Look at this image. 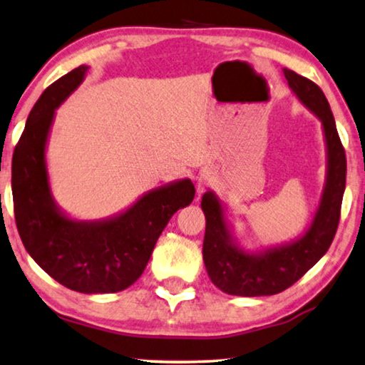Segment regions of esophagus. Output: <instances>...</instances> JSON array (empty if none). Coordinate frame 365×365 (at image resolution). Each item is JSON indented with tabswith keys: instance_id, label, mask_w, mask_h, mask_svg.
Listing matches in <instances>:
<instances>
[{
	"instance_id": "obj_1",
	"label": "esophagus",
	"mask_w": 365,
	"mask_h": 365,
	"mask_svg": "<svg viewBox=\"0 0 365 365\" xmlns=\"http://www.w3.org/2000/svg\"><path fill=\"white\" fill-rule=\"evenodd\" d=\"M211 178H213V172L210 170V168H203L198 173L197 177V192L198 193H203L206 188H208V185L211 183Z\"/></svg>"
}]
</instances>
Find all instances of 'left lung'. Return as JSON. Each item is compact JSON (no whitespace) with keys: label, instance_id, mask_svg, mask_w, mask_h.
<instances>
[{"label":"left lung","instance_id":"left-lung-1","mask_svg":"<svg viewBox=\"0 0 365 365\" xmlns=\"http://www.w3.org/2000/svg\"><path fill=\"white\" fill-rule=\"evenodd\" d=\"M293 93L323 126L326 182L317 213L302 236L264 251H246L232 235L226 208L213 192L201 198L206 217L203 260L211 282L227 295L267 297L284 292L318 262L333 242L346 188V154L329 103L317 83L284 68Z\"/></svg>","mask_w":365,"mask_h":365}]
</instances>
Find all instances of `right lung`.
<instances>
[{
	"label": "right lung",
	"mask_w": 365,
	"mask_h": 365,
	"mask_svg": "<svg viewBox=\"0 0 365 365\" xmlns=\"http://www.w3.org/2000/svg\"><path fill=\"white\" fill-rule=\"evenodd\" d=\"M88 72L80 65L43 91L27 116L13 154L14 216L21 241L53 280L80 293H114L143 275L157 239L170 217L193 201L192 180L154 188L121 213L78 221L52 197L46 162L56 110Z\"/></svg>",
	"instance_id": "obj_1"
}]
</instances>
